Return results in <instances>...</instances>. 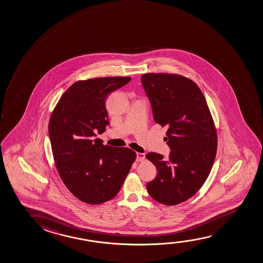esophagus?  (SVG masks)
<instances>
[{"label":"esophagus","instance_id":"1","mask_svg":"<svg viewBox=\"0 0 263 263\" xmlns=\"http://www.w3.org/2000/svg\"><path fill=\"white\" fill-rule=\"evenodd\" d=\"M145 155L143 153H137V162H141L145 160Z\"/></svg>","mask_w":263,"mask_h":263}]
</instances>
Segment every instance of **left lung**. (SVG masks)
Masks as SVG:
<instances>
[{"mask_svg": "<svg viewBox=\"0 0 263 263\" xmlns=\"http://www.w3.org/2000/svg\"><path fill=\"white\" fill-rule=\"evenodd\" d=\"M154 119L167 126L168 159L157 153L145 157L157 175L146 183L156 202L175 205L198 192L213 167L217 134L204 96L193 80L176 74L147 73L141 78Z\"/></svg>", "mask_w": 263, "mask_h": 263, "instance_id": "1", "label": "left lung"}]
</instances>
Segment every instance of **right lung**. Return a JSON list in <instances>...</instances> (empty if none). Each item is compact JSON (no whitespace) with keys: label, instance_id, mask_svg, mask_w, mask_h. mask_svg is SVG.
Here are the masks:
<instances>
[{"label":"right lung","instance_id":"right-lung-1","mask_svg":"<svg viewBox=\"0 0 263 263\" xmlns=\"http://www.w3.org/2000/svg\"><path fill=\"white\" fill-rule=\"evenodd\" d=\"M131 78L80 80L61 96L49 123L51 149L65 185L80 201L99 204L118 194L136 160L127 147L104 145L96 138L109 124L106 99Z\"/></svg>","mask_w":263,"mask_h":263}]
</instances>
